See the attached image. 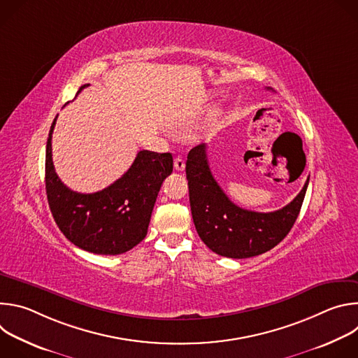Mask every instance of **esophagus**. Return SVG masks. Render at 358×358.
I'll use <instances>...</instances> for the list:
<instances>
[{
	"mask_svg": "<svg viewBox=\"0 0 358 358\" xmlns=\"http://www.w3.org/2000/svg\"><path fill=\"white\" fill-rule=\"evenodd\" d=\"M174 169L177 171H182L185 169V163H184V160L181 157H176L174 159Z\"/></svg>",
	"mask_w": 358,
	"mask_h": 358,
	"instance_id": "esophagus-1",
	"label": "esophagus"
}]
</instances>
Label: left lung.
Masks as SVG:
<instances>
[{
  "mask_svg": "<svg viewBox=\"0 0 358 358\" xmlns=\"http://www.w3.org/2000/svg\"><path fill=\"white\" fill-rule=\"evenodd\" d=\"M185 173L191 214L199 238L213 252L232 259L257 257L283 241L297 220L309 185L308 178L286 207L257 213L238 207L218 185L208 166L206 144L189 150Z\"/></svg>",
  "mask_w": 358,
  "mask_h": 358,
  "instance_id": "obj_1",
  "label": "left lung"
}]
</instances>
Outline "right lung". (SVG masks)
Listing matches in <instances>:
<instances>
[{"label":"right lung","mask_w":358,"mask_h":358,"mask_svg":"<svg viewBox=\"0 0 358 358\" xmlns=\"http://www.w3.org/2000/svg\"><path fill=\"white\" fill-rule=\"evenodd\" d=\"M86 86L89 83L80 86L78 93ZM57 117L49 130L45 156L46 196L57 225L83 250L97 255L130 250L147 235L162 184L173 173V156L141 150L113 184L93 194H80L68 188L55 173L52 133Z\"/></svg>","instance_id":"obj_1"}]
</instances>
